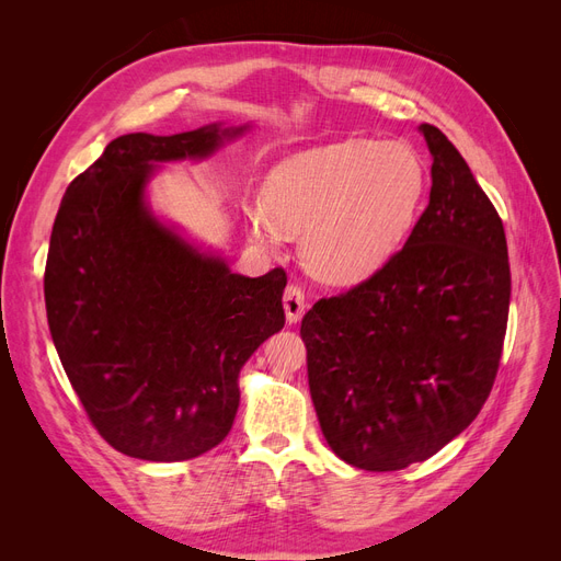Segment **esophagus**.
Here are the masks:
<instances>
[{
  "mask_svg": "<svg viewBox=\"0 0 561 561\" xmlns=\"http://www.w3.org/2000/svg\"><path fill=\"white\" fill-rule=\"evenodd\" d=\"M304 307H307V304H304V293L297 285H287L285 295H283V309H285V318L290 325H295V322L301 320Z\"/></svg>",
  "mask_w": 561,
  "mask_h": 561,
  "instance_id": "1",
  "label": "esophagus"
}]
</instances>
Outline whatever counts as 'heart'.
I'll use <instances>...</instances> for the list:
<instances>
[{"instance_id": "b5f03b06", "label": "heart", "mask_w": 561, "mask_h": 561, "mask_svg": "<svg viewBox=\"0 0 561 561\" xmlns=\"http://www.w3.org/2000/svg\"><path fill=\"white\" fill-rule=\"evenodd\" d=\"M426 190V163L412 145L336 142L278 163L250 227L268 245L299 236L301 264L316 280L360 285L398 257Z\"/></svg>"}]
</instances>
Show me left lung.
<instances>
[{"instance_id": "1", "label": "left lung", "mask_w": 561, "mask_h": 561, "mask_svg": "<svg viewBox=\"0 0 561 561\" xmlns=\"http://www.w3.org/2000/svg\"><path fill=\"white\" fill-rule=\"evenodd\" d=\"M431 198L398 257L301 320L330 449L386 472L426 461L480 414L511 309L503 222L447 135L421 124Z\"/></svg>"}]
</instances>
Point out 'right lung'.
<instances>
[{
    "label": "right lung",
    "instance_id": "add662e5",
    "mask_svg": "<svg viewBox=\"0 0 561 561\" xmlns=\"http://www.w3.org/2000/svg\"><path fill=\"white\" fill-rule=\"evenodd\" d=\"M252 124L112 140L62 196L44 297L60 363L98 433L142 461L217 447L239 412V375L285 325V271L233 274L151 208L161 163L203 161Z\"/></svg>",
    "mask_w": 561,
    "mask_h": 561
}]
</instances>
